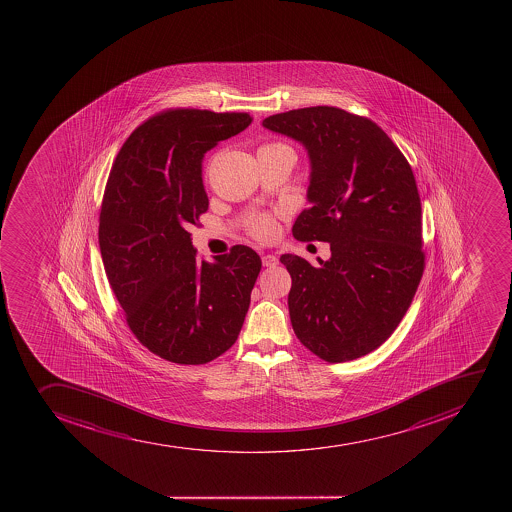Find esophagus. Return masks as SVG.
Wrapping results in <instances>:
<instances>
[{
  "label": "esophagus",
  "instance_id": "obj_1",
  "mask_svg": "<svg viewBox=\"0 0 512 512\" xmlns=\"http://www.w3.org/2000/svg\"><path fill=\"white\" fill-rule=\"evenodd\" d=\"M262 264H264V267H275V265L279 264V259L275 257L274 253H265L264 257H262Z\"/></svg>",
  "mask_w": 512,
  "mask_h": 512
}]
</instances>
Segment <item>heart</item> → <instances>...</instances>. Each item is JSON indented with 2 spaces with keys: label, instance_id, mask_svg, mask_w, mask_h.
Returning <instances> with one entry per match:
<instances>
[{
  "label": "heart",
  "instance_id": "heart-1",
  "mask_svg": "<svg viewBox=\"0 0 512 512\" xmlns=\"http://www.w3.org/2000/svg\"><path fill=\"white\" fill-rule=\"evenodd\" d=\"M247 232L250 237L259 242H272L279 233V222L274 213L262 212L253 215L247 223Z\"/></svg>",
  "mask_w": 512,
  "mask_h": 512
}]
</instances>
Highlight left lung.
Listing matches in <instances>:
<instances>
[{"label": "left lung", "mask_w": 512, "mask_h": 512, "mask_svg": "<svg viewBox=\"0 0 512 512\" xmlns=\"http://www.w3.org/2000/svg\"><path fill=\"white\" fill-rule=\"evenodd\" d=\"M264 127L309 150V202L292 233L329 242L317 267L292 253L289 312L295 335L330 364L359 359L397 329L424 274L422 207L404 153L369 118L309 107L265 118Z\"/></svg>", "instance_id": "obj_1"}]
</instances>
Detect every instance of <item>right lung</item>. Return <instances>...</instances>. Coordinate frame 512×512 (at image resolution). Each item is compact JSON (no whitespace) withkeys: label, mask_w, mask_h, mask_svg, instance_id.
I'll use <instances>...</instances> for the list:
<instances>
[{"label":"right lung","mask_w":512,"mask_h":512,"mask_svg":"<svg viewBox=\"0 0 512 512\" xmlns=\"http://www.w3.org/2000/svg\"><path fill=\"white\" fill-rule=\"evenodd\" d=\"M250 123L168 108L133 130L108 175L98 228L108 284L138 342L173 364H207L235 344L262 269L247 245L200 260L188 232L208 210L203 153Z\"/></svg>","instance_id":"add662e5"}]
</instances>
